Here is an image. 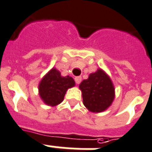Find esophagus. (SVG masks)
Here are the masks:
<instances>
[{
    "label": "esophagus",
    "mask_w": 152,
    "mask_h": 152,
    "mask_svg": "<svg viewBox=\"0 0 152 152\" xmlns=\"http://www.w3.org/2000/svg\"><path fill=\"white\" fill-rule=\"evenodd\" d=\"M81 80H82L81 76H76V77H75V81H76V83L77 84H80Z\"/></svg>",
    "instance_id": "esophagus-1"
}]
</instances>
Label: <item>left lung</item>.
<instances>
[{
    "label": "left lung",
    "instance_id": "left-lung-1",
    "mask_svg": "<svg viewBox=\"0 0 152 152\" xmlns=\"http://www.w3.org/2000/svg\"><path fill=\"white\" fill-rule=\"evenodd\" d=\"M84 106L92 112L106 110L114 99V87L110 78L99 69L80 84Z\"/></svg>",
    "mask_w": 152,
    "mask_h": 152
}]
</instances>
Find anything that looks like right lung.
Listing matches in <instances>:
<instances>
[{
    "label": "right lung",
    "mask_w": 152,
    "mask_h": 152,
    "mask_svg": "<svg viewBox=\"0 0 152 152\" xmlns=\"http://www.w3.org/2000/svg\"><path fill=\"white\" fill-rule=\"evenodd\" d=\"M75 85L69 76H61V72L53 68L39 84V92L43 101L49 106H56L64 100L66 91Z\"/></svg>",
    "instance_id": "obj_1"
}]
</instances>
